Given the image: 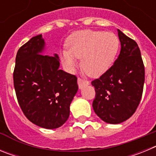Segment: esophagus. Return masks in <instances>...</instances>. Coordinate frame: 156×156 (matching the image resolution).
Listing matches in <instances>:
<instances>
[{"label":"esophagus","mask_w":156,"mask_h":156,"mask_svg":"<svg viewBox=\"0 0 156 156\" xmlns=\"http://www.w3.org/2000/svg\"><path fill=\"white\" fill-rule=\"evenodd\" d=\"M77 83H78V86L80 88H82L83 87L86 86V85L89 84V81L85 80H83L81 78H78L77 80Z\"/></svg>","instance_id":"34e87169"}]
</instances>
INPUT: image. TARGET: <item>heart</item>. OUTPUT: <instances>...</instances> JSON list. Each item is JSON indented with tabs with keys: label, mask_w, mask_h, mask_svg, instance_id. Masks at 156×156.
Returning <instances> with one entry per match:
<instances>
[{
	"label": "heart",
	"mask_w": 156,
	"mask_h": 156,
	"mask_svg": "<svg viewBox=\"0 0 156 156\" xmlns=\"http://www.w3.org/2000/svg\"><path fill=\"white\" fill-rule=\"evenodd\" d=\"M61 52L63 64L69 69L80 58L83 70L90 76H98L109 69L119 48V40L110 32L84 30L70 35Z\"/></svg>",
	"instance_id": "1"
}]
</instances>
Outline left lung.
<instances>
[{
	"label": "left lung",
	"mask_w": 156,
	"mask_h": 156,
	"mask_svg": "<svg viewBox=\"0 0 156 156\" xmlns=\"http://www.w3.org/2000/svg\"><path fill=\"white\" fill-rule=\"evenodd\" d=\"M121 50L103 75L91 82L95 88L94 112L105 122L118 124L132 116L141 99L144 66L138 45L118 30Z\"/></svg>",
	"instance_id": "obj_1"
}]
</instances>
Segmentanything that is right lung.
<instances>
[{
  "label": "right lung",
  "instance_id": "right-lung-1",
  "mask_svg": "<svg viewBox=\"0 0 156 156\" xmlns=\"http://www.w3.org/2000/svg\"><path fill=\"white\" fill-rule=\"evenodd\" d=\"M45 42L37 35L19 48L13 73L14 87L22 111L34 124L46 129L62 126L78 90L76 76L59 69L57 54L41 55Z\"/></svg>",
  "mask_w": 156,
  "mask_h": 156
}]
</instances>
